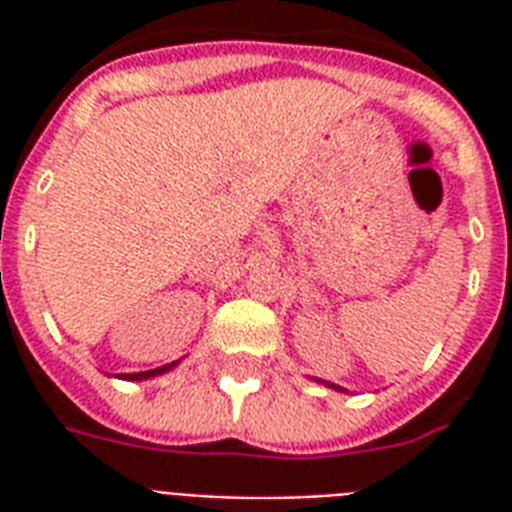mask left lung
Listing matches in <instances>:
<instances>
[{"mask_svg": "<svg viewBox=\"0 0 512 512\" xmlns=\"http://www.w3.org/2000/svg\"><path fill=\"white\" fill-rule=\"evenodd\" d=\"M321 382H324V380H321ZM329 388H337V385H332V382H329ZM337 390H342V388H337Z\"/></svg>", "mask_w": 512, "mask_h": 512, "instance_id": "8db88e82", "label": "left lung"}]
</instances>
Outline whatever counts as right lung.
I'll use <instances>...</instances> for the list:
<instances>
[{
    "label": "right lung",
    "instance_id": "right-lung-1",
    "mask_svg": "<svg viewBox=\"0 0 512 512\" xmlns=\"http://www.w3.org/2000/svg\"><path fill=\"white\" fill-rule=\"evenodd\" d=\"M177 361H172V364H164V366H156V369H151V372H132V374H116V377H122V380H151V377H159V374L170 372V369H175Z\"/></svg>",
    "mask_w": 512,
    "mask_h": 512
}]
</instances>
